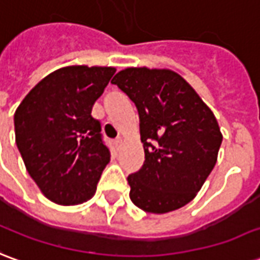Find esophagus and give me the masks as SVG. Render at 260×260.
<instances>
[{
  "label": "esophagus",
  "instance_id": "obj_1",
  "mask_svg": "<svg viewBox=\"0 0 260 260\" xmlns=\"http://www.w3.org/2000/svg\"><path fill=\"white\" fill-rule=\"evenodd\" d=\"M115 144H116V147L119 148V147H120V145L123 144V137H117V139L115 140Z\"/></svg>",
  "mask_w": 260,
  "mask_h": 260
}]
</instances>
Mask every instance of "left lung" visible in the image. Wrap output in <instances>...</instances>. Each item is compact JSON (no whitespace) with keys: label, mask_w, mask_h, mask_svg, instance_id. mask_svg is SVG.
Here are the masks:
<instances>
[{"label":"left lung","mask_w":260,"mask_h":260,"mask_svg":"<svg viewBox=\"0 0 260 260\" xmlns=\"http://www.w3.org/2000/svg\"><path fill=\"white\" fill-rule=\"evenodd\" d=\"M136 104L145 161L128 175L130 199L164 214L192 202L217 162L222 134L214 113L178 73L128 67L112 80Z\"/></svg>","instance_id":"1"}]
</instances>
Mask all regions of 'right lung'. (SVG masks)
<instances>
[{"mask_svg":"<svg viewBox=\"0 0 260 260\" xmlns=\"http://www.w3.org/2000/svg\"><path fill=\"white\" fill-rule=\"evenodd\" d=\"M115 73V67L58 68L15 110V143L26 171L54 203L81 204L96 192L110 151L92 106Z\"/></svg>","mask_w":260,"mask_h":260,"instance_id":"obj_1","label":"right lung"}]
</instances>
